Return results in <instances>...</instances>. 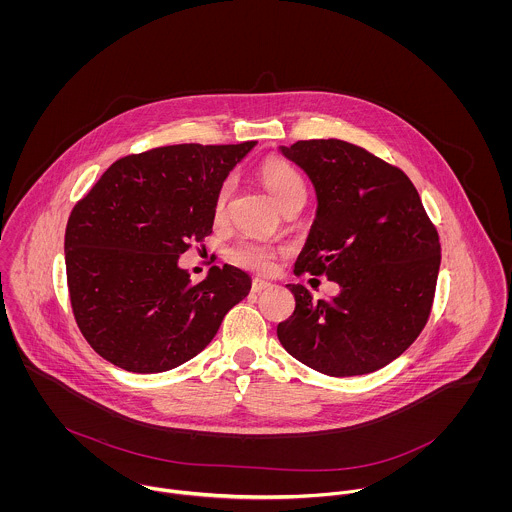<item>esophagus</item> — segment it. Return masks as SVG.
<instances>
[{
    "mask_svg": "<svg viewBox=\"0 0 512 512\" xmlns=\"http://www.w3.org/2000/svg\"><path fill=\"white\" fill-rule=\"evenodd\" d=\"M266 288H270V284H268V282H264V280H258V278H256V280H252V292H264Z\"/></svg>",
    "mask_w": 512,
    "mask_h": 512,
    "instance_id": "1",
    "label": "esophagus"
}]
</instances>
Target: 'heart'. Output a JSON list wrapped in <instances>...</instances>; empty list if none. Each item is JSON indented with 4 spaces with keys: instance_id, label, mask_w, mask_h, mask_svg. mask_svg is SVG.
I'll list each match as a JSON object with an SVG mask.
<instances>
[{
    "instance_id": "b5f03b06",
    "label": "heart",
    "mask_w": 512,
    "mask_h": 512,
    "mask_svg": "<svg viewBox=\"0 0 512 512\" xmlns=\"http://www.w3.org/2000/svg\"><path fill=\"white\" fill-rule=\"evenodd\" d=\"M260 179L282 211L293 203L305 201V195H307L305 181H303L301 173L284 159H278V157L266 159L260 165ZM230 193H232V183H230V179H226L220 185L217 199H215V217L217 219L224 215ZM278 256H280L278 248H274L266 242H260L256 238H240L228 248V258L236 266H242V268L258 272V274L270 272L274 268Z\"/></svg>"
}]
</instances>
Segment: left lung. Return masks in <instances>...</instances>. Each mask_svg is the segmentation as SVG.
<instances>
[{"instance_id":"1","label":"left lung","mask_w":512,"mask_h":512,"mask_svg":"<svg viewBox=\"0 0 512 512\" xmlns=\"http://www.w3.org/2000/svg\"><path fill=\"white\" fill-rule=\"evenodd\" d=\"M311 179L317 211L295 274H325L339 290L313 299L301 284L278 339L299 363L329 374H368L398 359L428 323L441 248L408 175L343 140L280 147Z\"/></svg>"}]
</instances>
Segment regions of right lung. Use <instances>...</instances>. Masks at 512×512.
Listing matches in <instances>:
<instances>
[{"instance_id":"obj_1","label":"right lung","mask_w":512,"mask_h":512,"mask_svg":"<svg viewBox=\"0 0 512 512\" xmlns=\"http://www.w3.org/2000/svg\"><path fill=\"white\" fill-rule=\"evenodd\" d=\"M256 146L155 147L114 161L76 203L65 232L74 319L112 365L153 374L197 357L252 280L224 264L191 284L179 256L213 232L215 199Z\"/></svg>"}]
</instances>
